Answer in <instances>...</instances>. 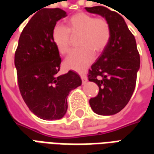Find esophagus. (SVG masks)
<instances>
[{"mask_svg": "<svg viewBox=\"0 0 154 154\" xmlns=\"http://www.w3.org/2000/svg\"><path fill=\"white\" fill-rule=\"evenodd\" d=\"M80 77L82 78V82L83 83H86L87 82V77H86V75H84V74H80Z\"/></svg>", "mask_w": 154, "mask_h": 154, "instance_id": "obj_1", "label": "esophagus"}]
</instances>
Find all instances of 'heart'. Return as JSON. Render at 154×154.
<instances>
[{"label":"heart","instance_id":"1","mask_svg":"<svg viewBox=\"0 0 154 154\" xmlns=\"http://www.w3.org/2000/svg\"><path fill=\"white\" fill-rule=\"evenodd\" d=\"M79 35L77 50L72 52L64 61V66L72 70H85L96 55L101 54L109 44L111 27L104 17H94L84 12L72 15L67 20V27L55 25L52 31V39L57 51L63 55L70 51L71 38Z\"/></svg>","mask_w":154,"mask_h":154}]
</instances>
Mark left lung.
<instances>
[{
  "label": "left lung",
  "mask_w": 154,
  "mask_h": 154,
  "mask_svg": "<svg viewBox=\"0 0 154 154\" xmlns=\"http://www.w3.org/2000/svg\"><path fill=\"white\" fill-rule=\"evenodd\" d=\"M86 10L106 19L111 27L109 44L88 72V80L99 87L98 95L89 100L91 109L100 116H111L124 109L132 97L140 57L135 38L121 15L104 6Z\"/></svg>",
  "instance_id": "left-lung-1"
}]
</instances>
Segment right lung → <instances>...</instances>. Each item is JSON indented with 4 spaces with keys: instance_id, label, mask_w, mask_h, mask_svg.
Listing matches in <instances>:
<instances>
[{
    "instance_id": "right-lung-1",
    "label": "right lung",
    "mask_w": 154,
    "mask_h": 154,
    "mask_svg": "<svg viewBox=\"0 0 154 154\" xmlns=\"http://www.w3.org/2000/svg\"><path fill=\"white\" fill-rule=\"evenodd\" d=\"M67 16L59 8H44L25 25L15 54L19 89L29 109L38 118L54 120L67 110V96L82 85L73 71L58 76L59 52L52 39L57 21Z\"/></svg>"
}]
</instances>
